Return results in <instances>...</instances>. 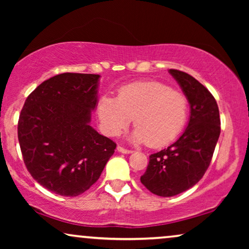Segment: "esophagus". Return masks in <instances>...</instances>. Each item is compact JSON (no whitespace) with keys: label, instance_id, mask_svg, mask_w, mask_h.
<instances>
[{"label":"esophagus","instance_id":"34e87169","mask_svg":"<svg viewBox=\"0 0 249 249\" xmlns=\"http://www.w3.org/2000/svg\"><path fill=\"white\" fill-rule=\"evenodd\" d=\"M117 149L120 153H124V154H130V153H132V151L131 149H127V148H124V147H121V146H118L117 147Z\"/></svg>","mask_w":249,"mask_h":249}]
</instances>
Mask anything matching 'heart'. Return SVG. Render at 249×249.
I'll use <instances>...</instances> for the list:
<instances>
[{
    "label": "heart",
    "mask_w": 249,
    "mask_h": 249,
    "mask_svg": "<svg viewBox=\"0 0 249 249\" xmlns=\"http://www.w3.org/2000/svg\"><path fill=\"white\" fill-rule=\"evenodd\" d=\"M188 100L159 81H137L119 89L118 98L101 96L97 118L102 131L115 137L134 119L131 142L163 147L178 137L188 118Z\"/></svg>",
    "instance_id": "obj_1"
}]
</instances>
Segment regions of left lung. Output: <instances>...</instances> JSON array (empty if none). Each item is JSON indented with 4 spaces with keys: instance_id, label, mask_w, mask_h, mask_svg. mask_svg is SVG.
I'll return each instance as SVG.
<instances>
[{
    "instance_id": "left-lung-1",
    "label": "left lung",
    "mask_w": 249,
    "mask_h": 249,
    "mask_svg": "<svg viewBox=\"0 0 249 249\" xmlns=\"http://www.w3.org/2000/svg\"><path fill=\"white\" fill-rule=\"evenodd\" d=\"M190 105L188 125L178 141L149 156L141 181L162 197L176 196L195 186L209 168L220 136V113L215 98L198 80L170 69Z\"/></svg>"
}]
</instances>
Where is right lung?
I'll list each match as a JSON object with an SVG mask.
<instances>
[{"label":"right lung","instance_id":"add662e5","mask_svg":"<svg viewBox=\"0 0 249 249\" xmlns=\"http://www.w3.org/2000/svg\"><path fill=\"white\" fill-rule=\"evenodd\" d=\"M100 74H56L27 97L18 122L23 162L39 185L78 196L100 178L117 144L90 125Z\"/></svg>","mask_w":249,"mask_h":249}]
</instances>
